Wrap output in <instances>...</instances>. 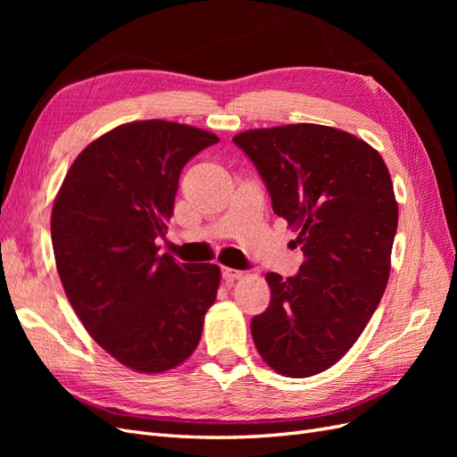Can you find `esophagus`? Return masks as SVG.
Here are the masks:
<instances>
[{"instance_id":"34e87169","label":"esophagus","mask_w":457,"mask_h":457,"mask_svg":"<svg viewBox=\"0 0 457 457\" xmlns=\"http://www.w3.org/2000/svg\"><path fill=\"white\" fill-rule=\"evenodd\" d=\"M242 270H237V269H230V267H223V278L227 282H232V280H238L242 278Z\"/></svg>"}]
</instances>
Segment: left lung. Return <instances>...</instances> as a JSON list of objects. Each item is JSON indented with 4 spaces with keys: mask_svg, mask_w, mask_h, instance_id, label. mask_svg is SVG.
<instances>
[{
    "mask_svg": "<svg viewBox=\"0 0 457 457\" xmlns=\"http://www.w3.org/2000/svg\"><path fill=\"white\" fill-rule=\"evenodd\" d=\"M232 141L305 257L292 278L265 274L270 305L252 320L255 347L286 378L316 376L361 337L389 280L398 225L389 170L366 141L318 123L247 129Z\"/></svg>",
    "mask_w": 457,
    "mask_h": 457,
    "instance_id": "8db88e82",
    "label": "left lung"
}]
</instances>
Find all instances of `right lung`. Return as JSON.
I'll use <instances>...</instances> for the list:
<instances>
[{
  "mask_svg": "<svg viewBox=\"0 0 457 457\" xmlns=\"http://www.w3.org/2000/svg\"><path fill=\"white\" fill-rule=\"evenodd\" d=\"M219 137L187 123H123L79 152L51 212L64 294L87 334L120 364L162 373L200 343L220 282L213 262L160 253L179 175Z\"/></svg>",
  "mask_w": 457,
  "mask_h": 457,
  "instance_id": "1",
  "label": "right lung"
}]
</instances>
